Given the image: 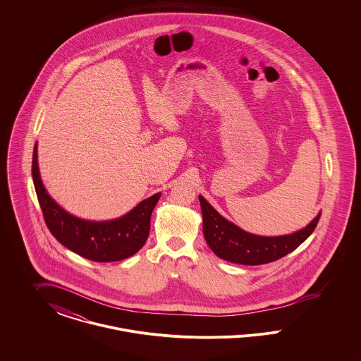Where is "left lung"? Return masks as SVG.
<instances>
[{"instance_id": "1", "label": "left lung", "mask_w": 361, "mask_h": 361, "mask_svg": "<svg viewBox=\"0 0 361 361\" xmlns=\"http://www.w3.org/2000/svg\"><path fill=\"white\" fill-rule=\"evenodd\" d=\"M203 234L211 250L222 259L240 265H261L293 252L309 238L321 218V212L306 227L287 235L262 237L242 230L227 221L200 195Z\"/></svg>"}]
</instances>
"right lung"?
I'll return each mask as SVG.
<instances>
[{"label":"right lung","mask_w":361,"mask_h":361,"mask_svg":"<svg viewBox=\"0 0 361 361\" xmlns=\"http://www.w3.org/2000/svg\"><path fill=\"white\" fill-rule=\"evenodd\" d=\"M32 178L44 222L65 247L96 262H112L134 256L150 233V218L161 192L142 200L121 218L87 221L74 216L59 206L44 188L37 165V142L32 158Z\"/></svg>","instance_id":"1"}]
</instances>
